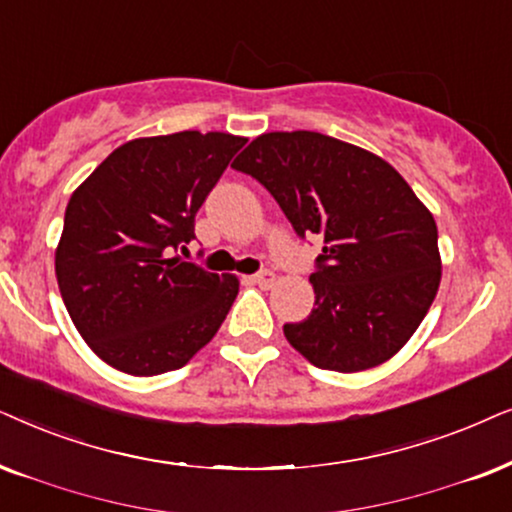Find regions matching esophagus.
<instances>
[{"mask_svg":"<svg viewBox=\"0 0 512 512\" xmlns=\"http://www.w3.org/2000/svg\"><path fill=\"white\" fill-rule=\"evenodd\" d=\"M252 281L260 285V288L267 290V288H271V285L276 283V274H274V271H260V274L252 276Z\"/></svg>","mask_w":512,"mask_h":512,"instance_id":"34e87169","label":"esophagus"}]
</instances>
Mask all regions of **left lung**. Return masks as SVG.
Wrapping results in <instances>:
<instances>
[{
  "mask_svg": "<svg viewBox=\"0 0 512 512\" xmlns=\"http://www.w3.org/2000/svg\"><path fill=\"white\" fill-rule=\"evenodd\" d=\"M231 168L255 177L299 238L323 236L316 309L285 339L320 370L360 372L398 353L440 285L438 227L393 166L313 131L264 133Z\"/></svg>",
  "mask_w": 512,
  "mask_h": 512,
  "instance_id": "1",
  "label": "left lung"
}]
</instances>
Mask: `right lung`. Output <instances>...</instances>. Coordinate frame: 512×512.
I'll list each match as a JSON object with an SVG mask.
<instances>
[{
    "label": "right lung",
    "mask_w": 512,
    "mask_h": 512,
    "mask_svg": "<svg viewBox=\"0 0 512 512\" xmlns=\"http://www.w3.org/2000/svg\"><path fill=\"white\" fill-rule=\"evenodd\" d=\"M245 138L182 131L114 149L72 194L56 250L63 302L107 365L154 377L203 349L238 295L177 250Z\"/></svg>",
    "instance_id": "obj_1"
}]
</instances>
